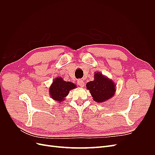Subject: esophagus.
Wrapping results in <instances>:
<instances>
[{
	"label": "esophagus",
	"mask_w": 155,
	"mask_h": 155,
	"mask_svg": "<svg viewBox=\"0 0 155 155\" xmlns=\"http://www.w3.org/2000/svg\"><path fill=\"white\" fill-rule=\"evenodd\" d=\"M78 84L79 86H80L81 87H83L85 82H84L83 79H79V80H78Z\"/></svg>",
	"instance_id": "obj_1"
}]
</instances>
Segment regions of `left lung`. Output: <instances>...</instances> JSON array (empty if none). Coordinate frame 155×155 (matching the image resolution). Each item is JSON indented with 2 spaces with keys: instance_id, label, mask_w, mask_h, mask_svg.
Instances as JSON below:
<instances>
[{
  "instance_id": "obj_1",
  "label": "left lung",
  "mask_w": 155,
  "mask_h": 155,
  "mask_svg": "<svg viewBox=\"0 0 155 155\" xmlns=\"http://www.w3.org/2000/svg\"><path fill=\"white\" fill-rule=\"evenodd\" d=\"M94 74V79L88 82L86 87L90 91L94 100L97 103H103L114 96L116 85L112 80L101 73L96 72Z\"/></svg>"
}]
</instances>
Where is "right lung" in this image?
<instances>
[{"mask_svg":"<svg viewBox=\"0 0 155 155\" xmlns=\"http://www.w3.org/2000/svg\"><path fill=\"white\" fill-rule=\"evenodd\" d=\"M75 88H76V85L74 83L67 82L61 77H58L54 79L50 87V97L57 101H63L65 97L68 95L70 91Z\"/></svg>","mask_w":155,"mask_h":155,"instance_id":"add662e5","label":"right lung"}]
</instances>
